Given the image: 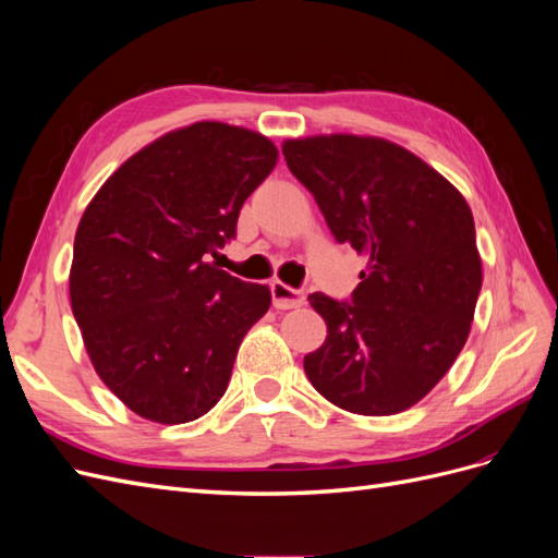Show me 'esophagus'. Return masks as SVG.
I'll list each match as a JSON object with an SVG mask.
<instances>
[{"label": "esophagus", "instance_id": "esophagus-1", "mask_svg": "<svg viewBox=\"0 0 558 558\" xmlns=\"http://www.w3.org/2000/svg\"><path fill=\"white\" fill-rule=\"evenodd\" d=\"M269 291H272V305L277 310H295L300 305H305V293L291 289V286H286L283 281H272Z\"/></svg>", "mask_w": 558, "mask_h": 558}]
</instances>
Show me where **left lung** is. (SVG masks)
<instances>
[{"mask_svg":"<svg viewBox=\"0 0 558 558\" xmlns=\"http://www.w3.org/2000/svg\"><path fill=\"white\" fill-rule=\"evenodd\" d=\"M281 150L332 238L367 258L351 302L310 295L328 335L305 356V373L347 412L410 410L447 375L475 316L482 258L468 202L379 137L316 134Z\"/></svg>","mask_w":558,"mask_h":558,"instance_id":"1","label":"left lung"}]
</instances>
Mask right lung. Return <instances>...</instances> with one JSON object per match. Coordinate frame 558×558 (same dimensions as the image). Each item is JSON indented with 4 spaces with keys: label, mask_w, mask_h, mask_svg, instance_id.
<instances>
[{
    "label": "right lung",
    "mask_w": 558,
    "mask_h": 558,
    "mask_svg": "<svg viewBox=\"0 0 558 558\" xmlns=\"http://www.w3.org/2000/svg\"><path fill=\"white\" fill-rule=\"evenodd\" d=\"M277 158L260 132L199 121L137 150L83 211L72 312L95 373L134 414L189 424L223 398L272 293L209 256Z\"/></svg>",
    "instance_id": "add662e5"
}]
</instances>
